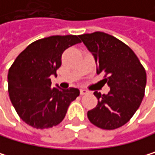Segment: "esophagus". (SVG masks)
<instances>
[{"mask_svg": "<svg viewBox=\"0 0 155 155\" xmlns=\"http://www.w3.org/2000/svg\"><path fill=\"white\" fill-rule=\"evenodd\" d=\"M88 93H89V91L86 90H84V89L80 90V95H85V94H88Z\"/></svg>", "mask_w": 155, "mask_h": 155, "instance_id": "esophagus-1", "label": "esophagus"}]
</instances>
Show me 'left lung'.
<instances>
[{
	"label": "left lung",
	"instance_id": "8db88e82",
	"mask_svg": "<svg viewBox=\"0 0 155 155\" xmlns=\"http://www.w3.org/2000/svg\"><path fill=\"white\" fill-rule=\"evenodd\" d=\"M79 38L94 57L97 74L104 73L107 94L95 91V108L88 112L89 120L98 127L115 129L133 117L144 97L146 72L127 45L104 32L83 34Z\"/></svg>",
	"mask_w": 155,
	"mask_h": 155
}]
</instances>
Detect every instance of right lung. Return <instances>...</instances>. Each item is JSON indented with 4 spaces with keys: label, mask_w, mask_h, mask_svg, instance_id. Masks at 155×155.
<instances>
[{
    "label": "right lung",
    "mask_w": 155,
    "mask_h": 155,
    "mask_svg": "<svg viewBox=\"0 0 155 155\" xmlns=\"http://www.w3.org/2000/svg\"><path fill=\"white\" fill-rule=\"evenodd\" d=\"M76 35L51 36L29 44L16 57L8 72V91L20 118L35 128H49L63 121L79 90L51 87L63 52L80 43Z\"/></svg>",
    "instance_id": "obj_1"
}]
</instances>
